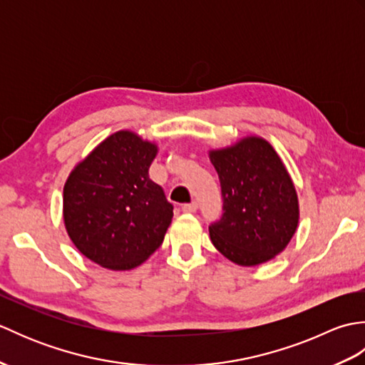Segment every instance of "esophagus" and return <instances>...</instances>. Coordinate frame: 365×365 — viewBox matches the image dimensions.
Instances as JSON below:
<instances>
[{
    "label": "esophagus",
    "instance_id": "34e87169",
    "mask_svg": "<svg viewBox=\"0 0 365 365\" xmlns=\"http://www.w3.org/2000/svg\"><path fill=\"white\" fill-rule=\"evenodd\" d=\"M182 210L185 213H195L197 210V204L196 202H191V204H185L182 205Z\"/></svg>",
    "mask_w": 365,
    "mask_h": 365
}]
</instances>
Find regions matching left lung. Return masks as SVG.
Wrapping results in <instances>:
<instances>
[{
    "mask_svg": "<svg viewBox=\"0 0 365 365\" xmlns=\"http://www.w3.org/2000/svg\"><path fill=\"white\" fill-rule=\"evenodd\" d=\"M208 157L220 177L224 212L208 227L213 246L240 267L274 259L299 221L297 190L281 157L260 136L212 149Z\"/></svg>",
    "mask_w": 365,
    "mask_h": 365,
    "instance_id": "left-lung-1",
    "label": "left lung"
}]
</instances>
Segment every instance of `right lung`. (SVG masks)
Segmentation results:
<instances>
[{
	"mask_svg": "<svg viewBox=\"0 0 365 365\" xmlns=\"http://www.w3.org/2000/svg\"><path fill=\"white\" fill-rule=\"evenodd\" d=\"M157 153L155 143L119 130L68 174L64 226L84 257L125 271L141 265L161 246L174 207L149 177Z\"/></svg>",
	"mask_w": 365,
	"mask_h": 365,
	"instance_id": "add662e5",
	"label": "right lung"
}]
</instances>
